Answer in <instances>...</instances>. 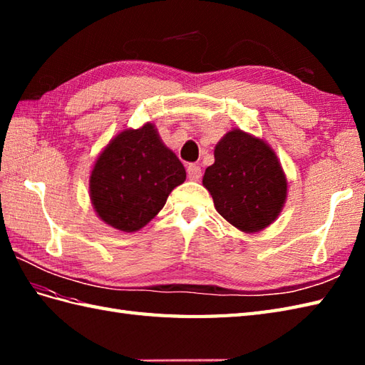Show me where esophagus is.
<instances>
[{"instance_id":"34e87169","label":"esophagus","mask_w":365,"mask_h":365,"mask_svg":"<svg viewBox=\"0 0 365 365\" xmlns=\"http://www.w3.org/2000/svg\"><path fill=\"white\" fill-rule=\"evenodd\" d=\"M187 174L190 180H199L200 175H202V170H200V166L197 165H190L187 169Z\"/></svg>"}]
</instances>
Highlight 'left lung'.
<instances>
[{
	"instance_id": "1",
	"label": "left lung",
	"mask_w": 365,
	"mask_h": 365,
	"mask_svg": "<svg viewBox=\"0 0 365 365\" xmlns=\"http://www.w3.org/2000/svg\"><path fill=\"white\" fill-rule=\"evenodd\" d=\"M202 185L224 220L246 234L277 218L287 199V177L274 150L263 139L232 128L215 147V163Z\"/></svg>"
}]
</instances>
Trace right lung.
<instances>
[{
	"mask_svg": "<svg viewBox=\"0 0 365 365\" xmlns=\"http://www.w3.org/2000/svg\"><path fill=\"white\" fill-rule=\"evenodd\" d=\"M185 178L180 160L147 122L122 130L98 153L89 175V196L105 224L136 232L158 215Z\"/></svg>",
	"mask_w": 365,
	"mask_h": 365,
	"instance_id": "add662e5",
	"label": "right lung"
}]
</instances>
